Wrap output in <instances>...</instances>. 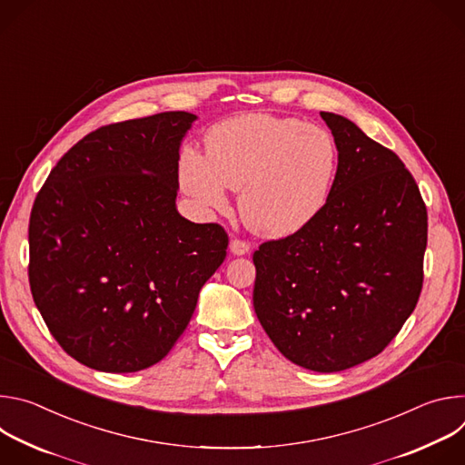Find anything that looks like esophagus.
Instances as JSON below:
<instances>
[{
    "label": "esophagus",
    "mask_w": 465,
    "mask_h": 465,
    "mask_svg": "<svg viewBox=\"0 0 465 465\" xmlns=\"http://www.w3.org/2000/svg\"><path fill=\"white\" fill-rule=\"evenodd\" d=\"M230 250H232V253H235V255H244V253L250 252V242H246V241H242V239H232Z\"/></svg>",
    "instance_id": "1"
}]
</instances>
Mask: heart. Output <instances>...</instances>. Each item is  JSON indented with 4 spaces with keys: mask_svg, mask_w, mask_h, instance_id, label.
Segmentation results:
<instances>
[{
    "mask_svg": "<svg viewBox=\"0 0 465 465\" xmlns=\"http://www.w3.org/2000/svg\"><path fill=\"white\" fill-rule=\"evenodd\" d=\"M339 169L335 138L294 117L248 114L208 130L206 154L183 147L182 189L212 210L228 206L226 187L239 193L244 224L267 237L307 226L325 206Z\"/></svg>",
    "mask_w": 465,
    "mask_h": 465,
    "instance_id": "obj_1",
    "label": "heart"
}]
</instances>
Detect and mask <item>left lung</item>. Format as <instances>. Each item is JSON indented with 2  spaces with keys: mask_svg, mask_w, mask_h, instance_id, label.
<instances>
[{
  "mask_svg": "<svg viewBox=\"0 0 465 465\" xmlns=\"http://www.w3.org/2000/svg\"><path fill=\"white\" fill-rule=\"evenodd\" d=\"M320 115L339 147L333 187L307 226L253 252V309L291 362L331 373L379 355L416 309L427 208L400 156Z\"/></svg>",
  "mask_w": 465,
  "mask_h": 465,
  "instance_id": "8db88e82",
  "label": "left lung"
}]
</instances>
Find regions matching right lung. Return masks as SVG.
I'll use <instances>...</instances> for the list:
<instances>
[{
  "label": "right lung",
  "instance_id": "add662e5",
  "mask_svg": "<svg viewBox=\"0 0 465 465\" xmlns=\"http://www.w3.org/2000/svg\"><path fill=\"white\" fill-rule=\"evenodd\" d=\"M196 115L101 126L65 153L29 219V285L60 348L132 373L160 362L221 267L228 233L176 212L180 143Z\"/></svg>",
  "mask_w": 465,
  "mask_h": 465
}]
</instances>
